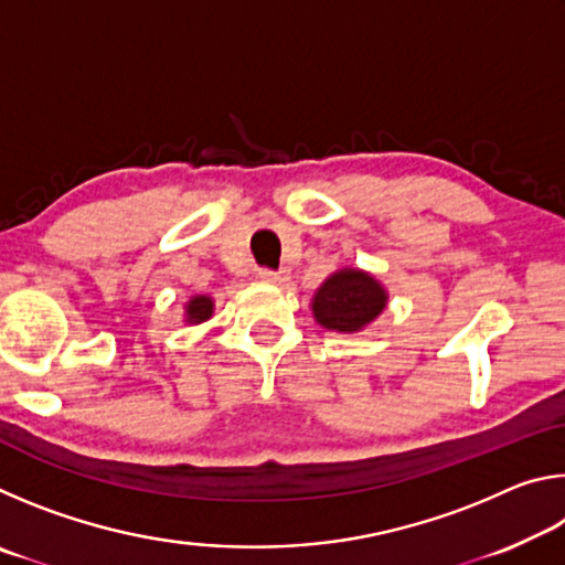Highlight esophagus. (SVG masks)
<instances>
[{"label": "esophagus", "mask_w": 565, "mask_h": 565, "mask_svg": "<svg viewBox=\"0 0 565 565\" xmlns=\"http://www.w3.org/2000/svg\"><path fill=\"white\" fill-rule=\"evenodd\" d=\"M259 279L266 284H274V286H289L291 281V274L281 269V271H269V269H262L259 271Z\"/></svg>", "instance_id": "1"}]
</instances>
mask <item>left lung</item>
<instances>
[{"mask_svg":"<svg viewBox=\"0 0 565 565\" xmlns=\"http://www.w3.org/2000/svg\"><path fill=\"white\" fill-rule=\"evenodd\" d=\"M388 306V291L374 274L343 266L323 281L311 299L313 321L337 333H359Z\"/></svg>","mask_w":565,"mask_h":565,"instance_id":"1","label":"left lung"}]
</instances>
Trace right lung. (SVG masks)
<instances>
[{
	"label": "right lung",
	"mask_w": 565,
	"mask_h": 565,
	"mask_svg": "<svg viewBox=\"0 0 565 565\" xmlns=\"http://www.w3.org/2000/svg\"><path fill=\"white\" fill-rule=\"evenodd\" d=\"M214 317V299L206 294H194L189 296V301L184 303V323L189 327H199Z\"/></svg>",
	"instance_id": "right-lung-1"
}]
</instances>
